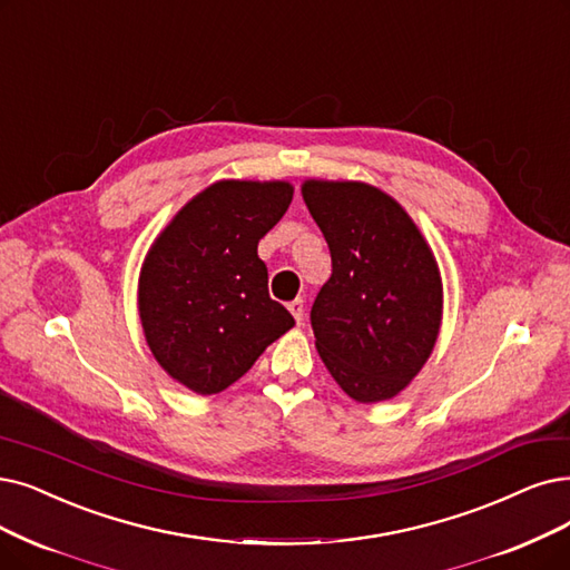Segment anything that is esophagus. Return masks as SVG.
Returning a JSON list of instances; mask_svg holds the SVG:
<instances>
[{
  "label": "esophagus",
  "instance_id": "1",
  "mask_svg": "<svg viewBox=\"0 0 570 570\" xmlns=\"http://www.w3.org/2000/svg\"><path fill=\"white\" fill-rule=\"evenodd\" d=\"M287 308H289V313L294 315V321H297V325H302L304 323V299H294V302H289L287 304Z\"/></svg>",
  "mask_w": 570,
  "mask_h": 570
}]
</instances>
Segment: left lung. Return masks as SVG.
Returning <instances> with one entry per match:
<instances>
[{
	"label": "left lung",
	"instance_id": "left-lung-1",
	"mask_svg": "<svg viewBox=\"0 0 570 570\" xmlns=\"http://www.w3.org/2000/svg\"><path fill=\"white\" fill-rule=\"evenodd\" d=\"M302 196L332 253V276L311 308L315 348L355 402L393 400L438 344L435 253L412 215L367 181L308 177Z\"/></svg>",
	"mask_w": 570,
	"mask_h": 570
}]
</instances>
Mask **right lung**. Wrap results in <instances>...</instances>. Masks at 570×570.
Wrapping results in <instances>:
<instances>
[{
  "label": "right lung",
  "mask_w": 570,
  "mask_h": 570,
  "mask_svg": "<svg viewBox=\"0 0 570 570\" xmlns=\"http://www.w3.org/2000/svg\"><path fill=\"white\" fill-rule=\"evenodd\" d=\"M287 179H219L181 206L149 245L138 313L161 370L196 395H217L294 327L268 297L259 240L292 203Z\"/></svg>",
  "instance_id": "1"
}]
</instances>
